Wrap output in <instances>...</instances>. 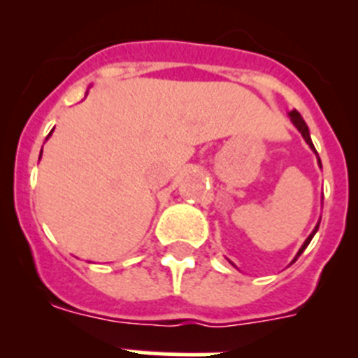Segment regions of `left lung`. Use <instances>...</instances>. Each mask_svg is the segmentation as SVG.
Returning <instances> with one entry per match:
<instances>
[{"instance_id":"obj_1","label":"left lung","mask_w":358,"mask_h":358,"mask_svg":"<svg viewBox=\"0 0 358 358\" xmlns=\"http://www.w3.org/2000/svg\"><path fill=\"white\" fill-rule=\"evenodd\" d=\"M289 116H290V122H292L294 125H296L297 131L301 132V136H303V138H305V141H306V143H308V147L315 152L314 143H312V140H310L308 127H306V123H305V120L301 118V115H299V113H297V110H292V113H289ZM315 154H317V152H315ZM319 164H321V159H319ZM317 229H319V224H317V226H315V229L312 231V233H310L308 238L305 240V243H303V245H301V249H299V251H297V255H296V258H294V262H296L297 258H299V255H301V252L305 251L306 245H308V243H310V240L314 238V235H315V233H317Z\"/></svg>"}]
</instances>
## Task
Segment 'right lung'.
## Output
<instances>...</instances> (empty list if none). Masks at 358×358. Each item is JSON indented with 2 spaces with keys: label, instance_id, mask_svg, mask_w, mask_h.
I'll list each match as a JSON object with an SVG mask.
<instances>
[{
  "label": "right lung",
  "instance_id": "1",
  "mask_svg": "<svg viewBox=\"0 0 358 358\" xmlns=\"http://www.w3.org/2000/svg\"><path fill=\"white\" fill-rule=\"evenodd\" d=\"M50 134H52V132H50Z\"/></svg>",
  "mask_w": 358,
  "mask_h": 358
}]
</instances>
